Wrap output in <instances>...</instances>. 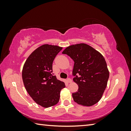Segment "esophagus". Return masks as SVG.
<instances>
[{"label": "esophagus", "instance_id": "1", "mask_svg": "<svg viewBox=\"0 0 131 131\" xmlns=\"http://www.w3.org/2000/svg\"><path fill=\"white\" fill-rule=\"evenodd\" d=\"M66 81H67V83H71L72 82V80L70 79H68L67 80H66Z\"/></svg>", "mask_w": 131, "mask_h": 131}]
</instances>
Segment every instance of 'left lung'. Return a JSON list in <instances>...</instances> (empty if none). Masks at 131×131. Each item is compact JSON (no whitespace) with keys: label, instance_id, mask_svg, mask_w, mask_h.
<instances>
[{"label":"left lung","instance_id":"obj_1","mask_svg":"<svg viewBox=\"0 0 131 131\" xmlns=\"http://www.w3.org/2000/svg\"><path fill=\"white\" fill-rule=\"evenodd\" d=\"M62 54H67L74 62L73 81L78 85L79 89L72 94L74 101L84 106H91L98 102L107 87L109 77L103 55L85 43L69 46Z\"/></svg>","mask_w":131,"mask_h":131}]
</instances>
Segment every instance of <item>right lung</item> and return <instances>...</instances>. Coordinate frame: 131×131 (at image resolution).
Returning <instances> with one entry per match:
<instances>
[{
    "instance_id": "right-lung-1",
    "label": "right lung",
    "mask_w": 131,
    "mask_h": 131,
    "mask_svg": "<svg viewBox=\"0 0 131 131\" xmlns=\"http://www.w3.org/2000/svg\"><path fill=\"white\" fill-rule=\"evenodd\" d=\"M62 49L59 46L44 44L36 48L26 59L22 77L26 90L37 104L45 108L58 103L65 83L53 76L52 62Z\"/></svg>"
}]
</instances>
